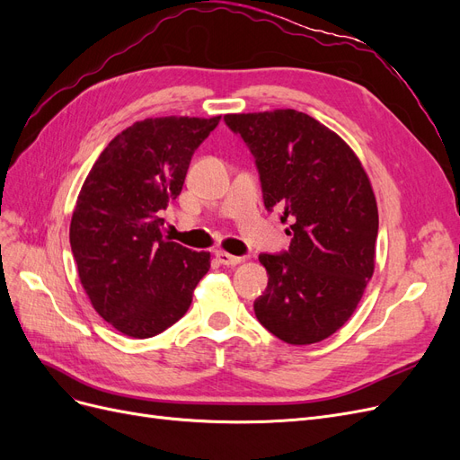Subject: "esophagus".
I'll return each instance as SVG.
<instances>
[{
    "label": "esophagus",
    "instance_id": "34e87169",
    "mask_svg": "<svg viewBox=\"0 0 460 460\" xmlns=\"http://www.w3.org/2000/svg\"><path fill=\"white\" fill-rule=\"evenodd\" d=\"M215 257H217V261H218L220 264H225V267H235V264H240V262L243 261L242 257L230 255V253H226V252H217Z\"/></svg>",
    "mask_w": 460,
    "mask_h": 460
}]
</instances>
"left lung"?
Returning <instances> with one entry per match:
<instances>
[{"mask_svg": "<svg viewBox=\"0 0 460 460\" xmlns=\"http://www.w3.org/2000/svg\"><path fill=\"white\" fill-rule=\"evenodd\" d=\"M253 153L264 207L294 220L284 253L259 255L269 286L259 323L291 345L330 338L355 313L374 274L378 205L355 151L296 109L225 117Z\"/></svg>", "mask_w": 460, "mask_h": 460, "instance_id": "8db88e82", "label": "left lung"}]
</instances>
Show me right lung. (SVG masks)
Returning a JSON list of instances; mask_svg holds the SVG:
<instances>
[{
	"mask_svg": "<svg viewBox=\"0 0 460 460\" xmlns=\"http://www.w3.org/2000/svg\"><path fill=\"white\" fill-rule=\"evenodd\" d=\"M220 117H157L134 122L109 142L78 193L71 249L93 309L130 338L178 323L211 253L164 238L171 199L182 191L193 151Z\"/></svg>",
	"mask_w": 460,
	"mask_h": 460,
	"instance_id": "add662e5",
	"label": "right lung"
}]
</instances>
